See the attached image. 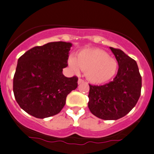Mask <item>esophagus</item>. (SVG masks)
Wrapping results in <instances>:
<instances>
[{
	"instance_id": "34e87169",
	"label": "esophagus",
	"mask_w": 154,
	"mask_h": 154,
	"mask_svg": "<svg viewBox=\"0 0 154 154\" xmlns=\"http://www.w3.org/2000/svg\"><path fill=\"white\" fill-rule=\"evenodd\" d=\"M84 82V80L82 79H81V78H79L78 79V84H82V83H83Z\"/></svg>"
}]
</instances>
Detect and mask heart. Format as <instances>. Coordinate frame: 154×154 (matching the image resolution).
Masks as SVG:
<instances>
[{
  "mask_svg": "<svg viewBox=\"0 0 154 154\" xmlns=\"http://www.w3.org/2000/svg\"><path fill=\"white\" fill-rule=\"evenodd\" d=\"M69 67L79 72H86L87 78L94 84H103L109 81L118 70V63L107 52L98 48H87L77 53L76 58L69 60Z\"/></svg>",
  "mask_w": 154,
  "mask_h": 154,
  "instance_id": "1",
  "label": "heart"
}]
</instances>
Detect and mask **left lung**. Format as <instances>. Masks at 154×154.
Here are the masks:
<instances>
[{
	"mask_svg": "<svg viewBox=\"0 0 154 154\" xmlns=\"http://www.w3.org/2000/svg\"><path fill=\"white\" fill-rule=\"evenodd\" d=\"M118 62L113 81L104 85H89L88 107L97 117L116 120L133 109L141 95V76L135 60L119 49L109 48Z\"/></svg>",
	"mask_w": 154,
	"mask_h": 154,
	"instance_id": "1",
	"label": "left lung"
}]
</instances>
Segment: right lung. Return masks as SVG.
Masks as SVG:
<instances>
[{
	"label": "right lung",
	"mask_w": 154,
	"mask_h": 154,
	"mask_svg": "<svg viewBox=\"0 0 154 154\" xmlns=\"http://www.w3.org/2000/svg\"><path fill=\"white\" fill-rule=\"evenodd\" d=\"M71 47L69 42H49L31 48L19 58L13 93L25 112L44 119L56 115L64 107L67 94L78 85L77 77L63 74Z\"/></svg>",
	"instance_id": "add662e5"
}]
</instances>
